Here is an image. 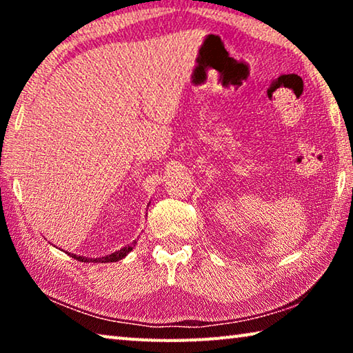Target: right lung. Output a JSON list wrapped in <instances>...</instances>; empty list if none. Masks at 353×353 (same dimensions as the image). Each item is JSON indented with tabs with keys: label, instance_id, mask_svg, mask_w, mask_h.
I'll return each mask as SVG.
<instances>
[{
	"label": "right lung",
	"instance_id": "1",
	"mask_svg": "<svg viewBox=\"0 0 353 353\" xmlns=\"http://www.w3.org/2000/svg\"><path fill=\"white\" fill-rule=\"evenodd\" d=\"M137 241L130 243V244H126V246L121 248L119 250H117V252L113 254H109V255H104V256H98V259H88V256H82V255H76V254H71V252H67L70 256H73V259H76L77 261H88V263H113V261H119L121 259H124L130 250H132L135 248Z\"/></svg>",
	"mask_w": 353,
	"mask_h": 353
}]
</instances>
